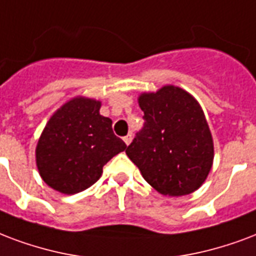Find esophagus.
Segmentation results:
<instances>
[{
    "mask_svg": "<svg viewBox=\"0 0 256 256\" xmlns=\"http://www.w3.org/2000/svg\"><path fill=\"white\" fill-rule=\"evenodd\" d=\"M132 134H128V136H126L124 138V144H126V145H130V142H132Z\"/></svg>",
    "mask_w": 256,
    "mask_h": 256,
    "instance_id": "1",
    "label": "esophagus"
}]
</instances>
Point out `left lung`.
Returning <instances> with one entry per match:
<instances>
[{"instance_id": "obj_1", "label": "left lung", "mask_w": 256, "mask_h": 256, "mask_svg": "<svg viewBox=\"0 0 256 256\" xmlns=\"http://www.w3.org/2000/svg\"><path fill=\"white\" fill-rule=\"evenodd\" d=\"M138 104L145 124L126 154L146 182L164 196L198 190L214 164V140L202 106L185 90L164 86L142 92Z\"/></svg>"}]
</instances>
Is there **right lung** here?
Instances as JSON below:
<instances>
[{
  "label": "right lung",
  "mask_w": 256,
  "mask_h": 256,
  "mask_svg": "<svg viewBox=\"0 0 256 256\" xmlns=\"http://www.w3.org/2000/svg\"><path fill=\"white\" fill-rule=\"evenodd\" d=\"M100 106L92 98L75 96L46 122L36 146V165L54 190L75 194L90 188L103 166L128 148L112 132V120L100 115Z\"/></svg>",
  "instance_id": "right-lung-1"
}]
</instances>
